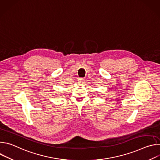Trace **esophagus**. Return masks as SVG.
Masks as SVG:
<instances>
[{"mask_svg":"<svg viewBox=\"0 0 160 160\" xmlns=\"http://www.w3.org/2000/svg\"><path fill=\"white\" fill-rule=\"evenodd\" d=\"M85 82V80L82 78H80L78 80V83H80V84H82Z\"/></svg>","mask_w":160,"mask_h":160,"instance_id":"34e87169","label":"esophagus"}]
</instances>
